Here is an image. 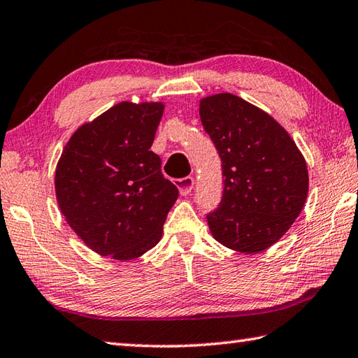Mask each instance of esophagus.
Returning a JSON list of instances; mask_svg holds the SVG:
<instances>
[{"label":"esophagus","instance_id":"34e87169","mask_svg":"<svg viewBox=\"0 0 358 358\" xmlns=\"http://www.w3.org/2000/svg\"><path fill=\"white\" fill-rule=\"evenodd\" d=\"M175 185H177L178 191L181 195H187L189 192L192 191L194 187V178L192 177H185V178H180L175 181Z\"/></svg>","mask_w":358,"mask_h":358}]
</instances>
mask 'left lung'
I'll use <instances>...</instances> for the list:
<instances>
[{
    "label": "left lung",
    "mask_w": 358,
    "mask_h": 358,
    "mask_svg": "<svg viewBox=\"0 0 358 358\" xmlns=\"http://www.w3.org/2000/svg\"><path fill=\"white\" fill-rule=\"evenodd\" d=\"M200 119L222 159L223 195L208 214L214 239L259 253L287 233L309 192L307 164L281 124L231 93L203 97Z\"/></svg>",
    "instance_id": "obj_1"
}]
</instances>
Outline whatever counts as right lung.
<instances>
[{
    "label": "right lung",
    "mask_w": 358,
    "mask_h": 358,
    "mask_svg": "<svg viewBox=\"0 0 358 358\" xmlns=\"http://www.w3.org/2000/svg\"><path fill=\"white\" fill-rule=\"evenodd\" d=\"M161 102H119L69 138L55 169L68 225L94 253L131 261L155 247L178 189L150 150Z\"/></svg>",
    "instance_id": "obj_1"
}]
</instances>
